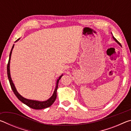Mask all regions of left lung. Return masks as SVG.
Masks as SVG:
<instances>
[{
    "mask_svg": "<svg viewBox=\"0 0 131 131\" xmlns=\"http://www.w3.org/2000/svg\"><path fill=\"white\" fill-rule=\"evenodd\" d=\"M113 39L114 40H115V41H116L117 42V43H118V44H119V46H121V44H120V43H119V42H118V41H117V39H116V38H115V37H114L113 36Z\"/></svg>",
    "mask_w": 131,
    "mask_h": 131,
    "instance_id": "obj_1",
    "label": "left lung"
}]
</instances>
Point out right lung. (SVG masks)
<instances>
[{
  "label": "right lung",
  "instance_id": "add662e5",
  "mask_svg": "<svg viewBox=\"0 0 131 131\" xmlns=\"http://www.w3.org/2000/svg\"><path fill=\"white\" fill-rule=\"evenodd\" d=\"M20 39V38H19ZM19 39H17L16 41L18 40H19ZM14 47V44L13 46V47L11 50V51L10 53V55H9V59H8V64H7V76H8V80H9L10 82V84L11 87H12V89L13 90V91L14 92V94L15 95V96L17 97V98L19 99V101H21L22 102L24 103V104H25L26 105H27L29 107L34 108V109H36V110H40V109H43V108H45L50 107V106H51L55 101V99L57 98V91L58 89V83L59 80L61 79L62 76H63V74H62L61 76H59L58 79L57 80V84H56V87H55V90L54 91V93L51 96L49 99L47 101H35V100H30V99H26L25 97H24L23 96H22L21 95L19 94L18 92L15 88V87L14 85V83L12 80V78H11V76H10V59H11V56H12V51L13 48Z\"/></svg>",
  "mask_w": 131,
  "mask_h": 131
}]
</instances>
